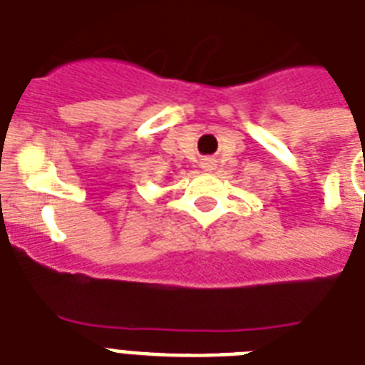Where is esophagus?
Masks as SVG:
<instances>
[{
    "label": "esophagus",
    "instance_id": "obj_1",
    "mask_svg": "<svg viewBox=\"0 0 365 365\" xmlns=\"http://www.w3.org/2000/svg\"><path fill=\"white\" fill-rule=\"evenodd\" d=\"M200 166H202V170L210 172V170H214V168H216V160H214V159H202Z\"/></svg>",
    "mask_w": 365,
    "mask_h": 365
}]
</instances>
